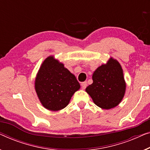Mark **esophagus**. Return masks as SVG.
<instances>
[{
  "mask_svg": "<svg viewBox=\"0 0 150 150\" xmlns=\"http://www.w3.org/2000/svg\"><path fill=\"white\" fill-rule=\"evenodd\" d=\"M86 86H87V82H83L81 83V86L82 89H84V88L86 87Z\"/></svg>",
  "mask_w": 150,
  "mask_h": 150,
  "instance_id": "1",
  "label": "esophagus"
}]
</instances>
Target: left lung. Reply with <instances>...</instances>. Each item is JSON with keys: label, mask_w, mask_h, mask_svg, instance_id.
Wrapping results in <instances>:
<instances>
[{"label": "left lung", "mask_w": 150, "mask_h": 150, "mask_svg": "<svg viewBox=\"0 0 150 150\" xmlns=\"http://www.w3.org/2000/svg\"><path fill=\"white\" fill-rule=\"evenodd\" d=\"M93 84L86 91L99 108L108 110L116 107L125 95L126 84L120 64L110 58L107 64L102 65L93 74Z\"/></svg>", "instance_id": "obj_1"}]
</instances>
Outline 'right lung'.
Wrapping results in <instances>:
<instances>
[{
    "instance_id": "1",
    "label": "right lung",
    "mask_w": 150,
    "mask_h": 150,
    "mask_svg": "<svg viewBox=\"0 0 150 150\" xmlns=\"http://www.w3.org/2000/svg\"><path fill=\"white\" fill-rule=\"evenodd\" d=\"M80 87L74 75L53 56L44 61L35 80V89L41 103L51 111L66 108Z\"/></svg>"
}]
</instances>
